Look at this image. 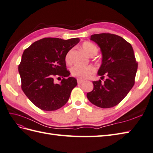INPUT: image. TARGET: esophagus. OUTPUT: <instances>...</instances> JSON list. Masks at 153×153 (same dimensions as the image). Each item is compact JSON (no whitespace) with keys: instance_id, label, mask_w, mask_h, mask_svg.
Here are the masks:
<instances>
[{"instance_id":"obj_1","label":"esophagus","mask_w":153,"mask_h":153,"mask_svg":"<svg viewBox=\"0 0 153 153\" xmlns=\"http://www.w3.org/2000/svg\"><path fill=\"white\" fill-rule=\"evenodd\" d=\"M83 81H84L83 80H82V79H77V83H78V84H81V83H83Z\"/></svg>"}]
</instances>
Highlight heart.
Here are the masks:
<instances>
[{
	"label": "heart",
	"mask_w": 153,
	"mask_h": 153,
	"mask_svg": "<svg viewBox=\"0 0 153 153\" xmlns=\"http://www.w3.org/2000/svg\"><path fill=\"white\" fill-rule=\"evenodd\" d=\"M82 48L84 52L90 57H93L96 56L98 52L97 47L90 42H85L82 45ZM65 61L67 63L70 62V52H68L66 56ZM95 72V69L92 66H75L72 68L71 73L72 75L76 76L81 79H87L91 77L92 74Z\"/></svg>",
	"instance_id": "1"
}]
</instances>
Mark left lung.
<instances>
[{
    "instance_id": "obj_1",
    "label": "left lung",
    "mask_w": 153,
    "mask_h": 153,
    "mask_svg": "<svg viewBox=\"0 0 153 153\" xmlns=\"http://www.w3.org/2000/svg\"><path fill=\"white\" fill-rule=\"evenodd\" d=\"M91 41L100 48L102 61L97 72L103 82L92 81L94 88L87 94L91 102L107 108L116 106L123 100L134 84L138 69L134 50L130 43L111 33L94 34Z\"/></svg>"
}]
</instances>
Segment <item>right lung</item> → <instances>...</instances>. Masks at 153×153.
I'll use <instances>...</instances> for the list:
<instances>
[{
	"instance_id": "add662e5",
	"label": "right lung",
	"mask_w": 153,
	"mask_h": 153,
	"mask_svg": "<svg viewBox=\"0 0 153 153\" xmlns=\"http://www.w3.org/2000/svg\"><path fill=\"white\" fill-rule=\"evenodd\" d=\"M79 40L44 38L34 42L23 52L19 65L21 88L41 110L56 111L67 103L77 82L76 78L68 77L70 73L66 68L65 57ZM55 76L63 77L59 84L54 83Z\"/></svg>"
}]
</instances>
